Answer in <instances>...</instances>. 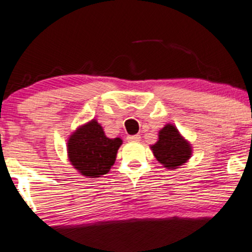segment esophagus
<instances>
[{
    "instance_id": "esophagus-1",
    "label": "esophagus",
    "mask_w": 252,
    "mask_h": 252,
    "mask_svg": "<svg viewBox=\"0 0 252 252\" xmlns=\"http://www.w3.org/2000/svg\"><path fill=\"white\" fill-rule=\"evenodd\" d=\"M127 140H128V141H139L140 140V135L139 134L128 135V137H127Z\"/></svg>"
}]
</instances>
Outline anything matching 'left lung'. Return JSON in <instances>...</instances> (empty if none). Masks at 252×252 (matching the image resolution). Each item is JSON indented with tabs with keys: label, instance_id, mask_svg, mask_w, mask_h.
<instances>
[{
	"label": "left lung",
	"instance_id": "1",
	"mask_svg": "<svg viewBox=\"0 0 252 252\" xmlns=\"http://www.w3.org/2000/svg\"><path fill=\"white\" fill-rule=\"evenodd\" d=\"M151 150L158 162L170 170L187 163L193 154L191 144L172 124H166L159 129L158 140L151 145Z\"/></svg>",
	"mask_w": 252,
	"mask_h": 252
}]
</instances>
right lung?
<instances>
[{
  "mask_svg": "<svg viewBox=\"0 0 252 252\" xmlns=\"http://www.w3.org/2000/svg\"><path fill=\"white\" fill-rule=\"evenodd\" d=\"M121 138H108L103 127L93 119L78 126L67 139V157L81 175L96 179L111 170L117 159Z\"/></svg>",
  "mask_w": 252,
  "mask_h": 252,
  "instance_id": "obj_1",
  "label": "right lung"
}]
</instances>
